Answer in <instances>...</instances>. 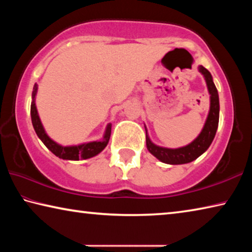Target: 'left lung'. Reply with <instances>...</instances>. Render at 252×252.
<instances>
[{
    "label": "left lung",
    "instance_id": "left-lung-1",
    "mask_svg": "<svg viewBox=\"0 0 252 252\" xmlns=\"http://www.w3.org/2000/svg\"><path fill=\"white\" fill-rule=\"evenodd\" d=\"M199 71L203 74L206 79L209 93H210V111H209L207 121L201 133L194 141L188 144L186 147L178 149H167L158 147L151 142L150 138L147 134V148L151 155L155 156L161 162L168 164H183L189 163L202 155L207 149L210 147L211 142L215 138L219 123V95L215 83L212 81V76L206 67L199 66ZM147 132V130H146Z\"/></svg>",
    "mask_w": 252,
    "mask_h": 252
}]
</instances>
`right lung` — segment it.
<instances>
[{"mask_svg": "<svg viewBox=\"0 0 252 252\" xmlns=\"http://www.w3.org/2000/svg\"><path fill=\"white\" fill-rule=\"evenodd\" d=\"M37 91V84H34L33 92H32V103H31V119H32V125L34 130H35L36 134L41 139V141L45 144V147L49 149V150L54 153L55 156L61 158V159L64 160H80V159H89V158H92L103 150L106 147L110 135H111V125L109 123L108 126H106L105 133L103 136V140L102 141H93L89 143H83L80 144V146H72V147H62L54 142L52 139L49 138V135L45 133L44 127L42 126L41 120L39 118V114H37V110L35 106V95Z\"/></svg>", "mask_w": 252, "mask_h": 252, "instance_id": "1", "label": "right lung"}]
</instances>
